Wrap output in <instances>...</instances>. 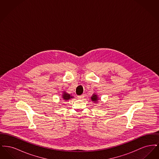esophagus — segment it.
Segmentation results:
<instances>
[{
  "instance_id": "obj_1",
  "label": "esophagus",
  "mask_w": 159,
  "mask_h": 159,
  "mask_svg": "<svg viewBox=\"0 0 159 159\" xmlns=\"http://www.w3.org/2000/svg\"><path fill=\"white\" fill-rule=\"evenodd\" d=\"M77 98L78 99L83 98H84V95H79V96H77Z\"/></svg>"
}]
</instances>
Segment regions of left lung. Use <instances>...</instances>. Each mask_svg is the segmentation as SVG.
Here are the masks:
<instances>
[{
  "label": "left lung",
  "mask_w": 159,
  "mask_h": 159,
  "mask_svg": "<svg viewBox=\"0 0 159 159\" xmlns=\"http://www.w3.org/2000/svg\"><path fill=\"white\" fill-rule=\"evenodd\" d=\"M91 99H92V101L97 102V100H98V97H97V95L93 94V95L92 96V97H91Z\"/></svg>",
  "instance_id": "left-lung-1"
}]
</instances>
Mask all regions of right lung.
Masks as SVG:
<instances>
[{
	"mask_svg": "<svg viewBox=\"0 0 159 159\" xmlns=\"http://www.w3.org/2000/svg\"><path fill=\"white\" fill-rule=\"evenodd\" d=\"M62 98L64 99V100H66V101H67V100H68V99H70L73 98V97H71L70 94L67 93H66V92L64 93V94L62 95Z\"/></svg>",
	"mask_w": 159,
	"mask_h": 159,
	"instance_id": "1",
	"label": "right lung"
}]
</instances>
